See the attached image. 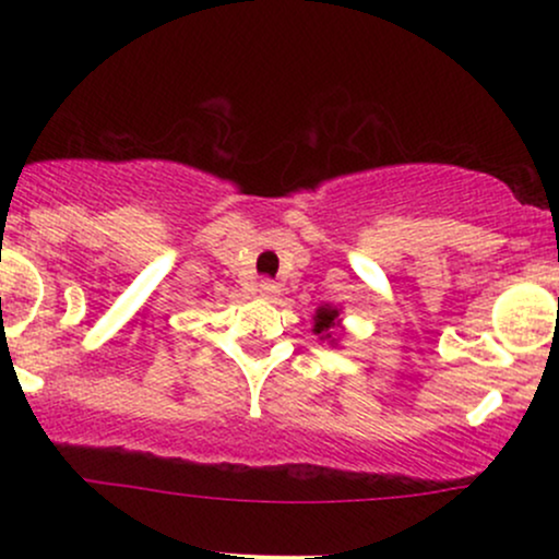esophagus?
I'll list each match as a JSON object with an SVG mask.
<instances>
[{
	"instance_id": "1",
	"label": "esophagus",
	"mask_w": 559,
	"mask_h": 559,
	"mask_svg": "<svg viewBox=\"0 0 559 559\" xmlns=\"http://www.w3.org/2000/svg\"><path fill=\"white\" fill-rule=\"evenodd\" d=\"M278 292H281L278 284H273L271 278H262L258 284V294L262 299H275V297H278Z\"/></svg>"
}]
</instances>
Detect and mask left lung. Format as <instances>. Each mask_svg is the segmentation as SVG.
Instances as JSON below:
<instances>
[{"mask_svg":"<svg viewBox=\"0 0 559 559\" xmlns=\"http://www.w3.org/2000/svg\"><path fill=\"white\" fill-rule=\"evenodd\" d=\"M336 329H338V310L336 307H331V305H323V307H318V312H316V331L318 336H320V342H331V344H336Z\"/></svg>","mask_w":559,"mask_h":559,"instance_id":"8db88e82","label":"left lung"}]
</instances>
